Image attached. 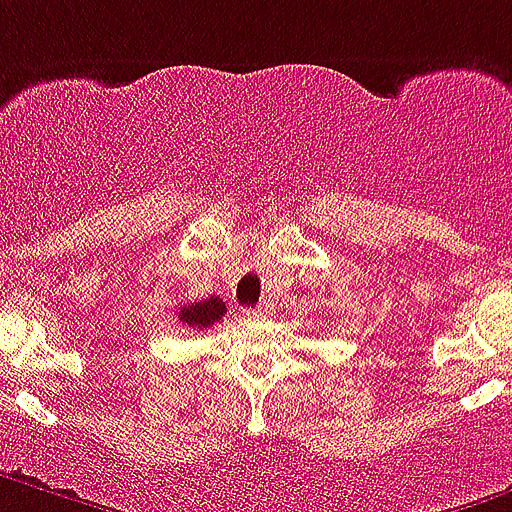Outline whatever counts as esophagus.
<instances>
[{
  "label": "esophagus",
  "mask_w": 512,
  "mask_h": 512,
  "mask_svg": "<svg viewBox=\"0 0 512 512\" xmlns=\"http://www.w3.org/2000/svg\"><path fill=\"white\" fill-rule=\"evenodd\" d=\"M247 316H252V319H260V316H262V313H265V311H262V308H247Z\"/></svg>",
  "instance_id": "1"
}]
</instances>
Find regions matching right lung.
<instances>
[{
    "label": "right lung",
    "mask_w": 512,
    "mask_h": 512,
    "mask_svg": "<svg viewBox=\"0 0 512 512\" xmlns=\"http://www.w3.org/2000/svg\"><path fill=\"white\" fill-rule=\"evenodd\" d=\"M224 313H227V306H224L222 298L211 296L206 298V301L183 306L181 311H178V321L191 326V329H209V326H214L216 321L222 319Z\"/></svg>",
    "instance_id": "add662e5"
}]
</instances>
